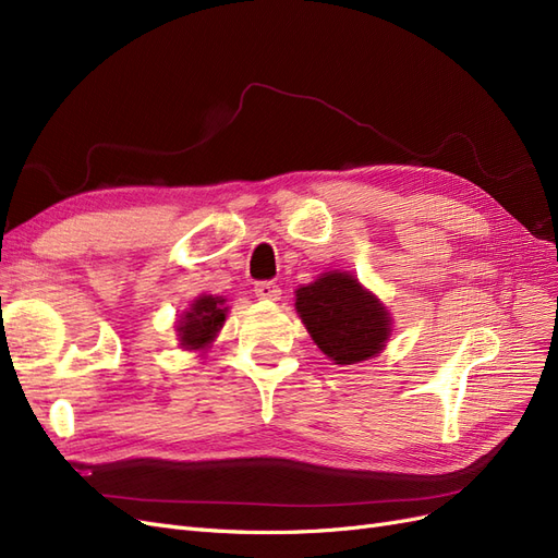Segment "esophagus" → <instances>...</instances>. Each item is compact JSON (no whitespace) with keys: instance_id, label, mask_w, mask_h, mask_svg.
Listing matches in <instances>:
<instances>
[{"instance_id":"34e87169","label":"esophagus","mask_w":558,"mask_h":558,"mask_svg":"<svg viewBox=\"0 0 558 558\" xmlns=\"http://www.w3.org/2000/svg\"><path fill=\"white\" fill-rule=\"evenodd\" d=\"M253 291H256V298H260V300H279V295H281V289L277 281H256Z\"/></svg>"}]
</instances>
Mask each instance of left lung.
Here are the masks:
<instances>
[{"mask_svg":"<svg viewBox=\"0 0 558 558\" xmlns=\"http://www.w3.org/2000/svg\"><path fill=\"white\" fill-rule=\"evenodd\" d=\"M295 310L312 340L337 365L373 359L391 332V318L379 300L344 272H328L298 289Z\"/></svg>","mask_w":558,"mask_h":558,"instance_id":"left-lung-1","label":"left lung"}]
</instances>
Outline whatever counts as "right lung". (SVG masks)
<instances>
[{
	"instance_id": "obj_1",
	"label": "right lung",
	"mask_w": 558,
	"mask_h": 558,
	"mask_svg": "<svg viewBox=\"0 0 558 558\" xmlns=\"http://www.w3.org/2000/svg\"><path fill=\"white\" fill-rule=\"evenodd\" d=\"M223 302H226L223 298H211V295H205L193 302V310L185 312V318L179 326L183 347L199 349L214 340L218 328H221L226 320Z\"/></svg>"
}]
</instances>
